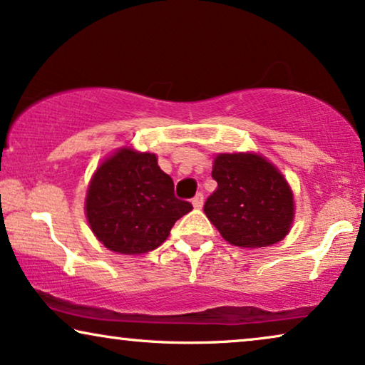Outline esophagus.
Instances as JSON below:
<instances>
[{
  "label": "esophagus",
  "mask_w": 365,
  "mask_h": 365,
  "mask_svg": "<svg viewBox=\"0 0 365 365\" xmlns=\"http://www.w3.org/2000/svg\"><path fill=\"white\" fill-rule=\"evenodd\" d=\"M202 202H204V194L202 192H197L196 196L192 199V206L196 209H201L202 207Z\"/></svg>",
  "instance_id": "obj_1"
}]
</instances>
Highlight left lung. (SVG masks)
Masks as SVG:
<instances>
[{"label":"left lung","instance_id":"1","mask_svg":"<svg viewBox=\"0 0 365 365\" xmlns=\"http://www.w3.org/2000/svg\"><path fill=\"white\" fill-rule=\"evenodd\" d=\"M212 179L217 189L204 202V212L227 242L266 247L286 237L294 197L271 163L257 154H219Z\"/></svg>","mask_w":365,"mask_h":365}]
</instances>
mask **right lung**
Listing matches in <instances>:
<instances>
[{
    "label": "right lung",
    "mask_w": 365,
    "mask_h": 365,
    "mask_svg": "<svg viewBox=\"0 0 365 365\" xmlns=\"http://www.w3.org/2000/svg\"><path fill=\"white\" fill-rule=\"evenodd\" d=\"M192 204L174 196V182L154 154L121 149L98 168L86 194L94 236L109 251L143 254L166 241Z\"/></svg>",
    "instance_id": "add662e5"
}]
</instances>
